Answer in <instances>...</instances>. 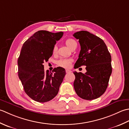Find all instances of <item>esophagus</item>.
Wrapping results in <instances>:
<instances>
[{
  "label": "esophagus",
  "mask_w": 129,
  "mask_h": 129,
  "mask_svg": "<svg viewBox=\"0 0 129 129\" xmlns=\"http://www.w3.org/2000/svg\"><path fill=\"white\" fill-rule=\"evenodd\" d=\"M66 72L67 73H69L72 72V71L70 70H66Z\"/></svg>",
  "instance_id": "1"
}]
</instances>
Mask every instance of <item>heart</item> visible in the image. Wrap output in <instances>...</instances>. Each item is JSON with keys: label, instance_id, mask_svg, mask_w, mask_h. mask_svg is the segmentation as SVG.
Listing matches in <instances>:
<instances>
[{"label": "heart", "instance_id": "obj_1", "mask_svg": "<svg viewBox=\"0 0 129 129\" xmlns=\"http://www.w3.org/2000/svg\"><path fill=\"white\" fill-rule=\"evenodd\" d=\"M65 43L66 44V46L69 48L70 49H71L72 47L74 46L76 44H77L76 42L74 40V39L70 38L67 39L65 42ZM57 51V47L56 46H55L53 47V53L56 54ZM72 62V60L70 58H62L60 59L57 62V64L59 66L63 68H68L71 66V63Z\"/></svg>", "mask_w": 129, "mask_h": 129}]
</instances>
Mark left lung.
Wrapping results in <instances>:
<instances>
[{"label": "left lung", "instance_id": "1", "mask_svg": "<svg viewBox=\"0 0 129 129\" xmlns=\"http://www.w3.org/2000/svg\"><path fill=\"white\" fill-rule=\"evenodd\" d=\"M78 39L81 51L75 68L86 66V72H74V88L77 95L92 100L104 93L112 73L111 57L104 41L87 31L73 35Z\"/></svg>", "mask_w": 129, "mask_h": 129}]
</instances>
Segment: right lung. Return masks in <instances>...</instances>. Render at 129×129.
I'll use <instances>...</instances> for the list:
<instances>
[{
    "label": "right lung",
    "instance_id": "1",
    "mask_svg": "<svg viewBox=\"0 0 129 129\" xmlns=\"http://www.w3.org/2000/svg\"><path fill=\"white\" fill-rule=\"evenodd\" d=\"M63 32L52 33L39 30L23 44L18 59V76L25 92L31 99L46 102L53 99L58 92L66 75L63 68L58 67L52 72L44 71V62L53 54L56 41Z\"/></svg>",
    "mask_w": 129,
    "mask_h": 129
}]
</instances>
